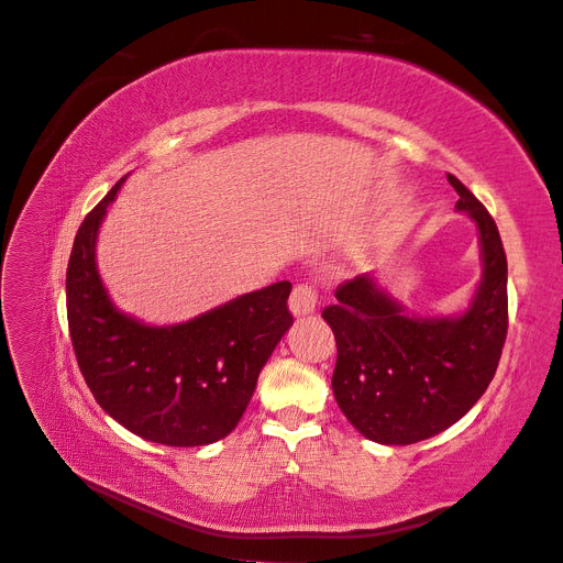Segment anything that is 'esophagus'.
I'll use <instances>...</instances> for the list:
<instances>
[{
  "mask_svg": "<svg viewBox=\"0 0 563 563\" xmlns=\"http://www.w3.org/2000/svg\"><path fill=\"white\" fill-rule=\"evenodd\" d=\"M288 308L296 317L310 314L317 308V288L312 284H296L291 300H288Z\"/></svg>",
  "mask_w": 563,
  "mask_h": 563,
  "instance_id": "obj_1",
  "label": "esophagus"
}]
</instances>
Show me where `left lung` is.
<instances>
[{"instance_id": "obj_1", "label": "left lung", "mask_w": 563, "mask_h": 563, "mask_svg": "<svg viewBox=\"0 0 563 563\" xmlns=\"http://www.w3.org/2000/svg\"><path fill=\"white\" fill-rule=\"evenodd\" d=\"M455 207L482 234L484 279L457 319L408 317L368 275L335 288L321 317L333 329V395L340 411L378 444H416L444 432L479 401L507 338V255L496 220L449 174Z\"/></svg>"}]
</instances>
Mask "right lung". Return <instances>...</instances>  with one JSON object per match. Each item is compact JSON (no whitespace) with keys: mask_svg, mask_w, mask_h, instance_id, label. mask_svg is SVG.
I'll use <instances>...</instances> for the list:
<instances>
[{"mask_svg":"<svg viewBox=\"0 0 563 563\" xmlns=\"http://www.w3.org/2000/svg\"><path fill=\"white\" fill-rule=\"evenodd\" d=\"M122 180L84 218L67 263L77 364L103 411L133 434L164 446H207L236 428L261 368L294 323L291 282L178 327H143L117 312L96 269V234Z\"/></svg>","mask_w":563,"mask_h":563,"instance_id":"add662e5","label":"right lung"}]
</instances>
